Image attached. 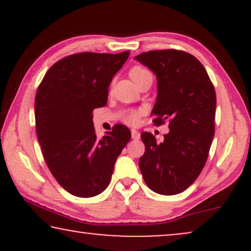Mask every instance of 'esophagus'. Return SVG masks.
Returning <instances> with one entry per match:
<instances>
[{"label":"esophagus","mask_w":251,"mask_h":251,"mask_svg":"<svg viewBox=\"0 0 251 251\" xmlns=\"http://www.w3.org/2000/svg\"><path fill=\"white\" fill-rule=\"evenodd\" d=\"M131 138L132 139H139L140 138V133L137 131L135 129H131Z\"/></svg>","instance_id":"1"}]
</instances>
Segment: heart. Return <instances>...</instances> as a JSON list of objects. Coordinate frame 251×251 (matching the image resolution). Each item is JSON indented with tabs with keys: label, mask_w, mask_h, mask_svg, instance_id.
<instances>
[{
	"label": "heart",
	"mask_w": 251,
	"mask_h": 251,
	"mask_svg": "<svg viewBox=\"0 0 251 251\" xmlns=\"http://www.w3.org/2000/svg\"><path fill=\"white\" fill-rule=\"evenodd\" d=\"M146 70H144V68L142 67H133L131 71H130V76H131V78L133 80V78L139 76V75H142L144 73H146ZM140 116V111H130L128 114H126V121L128 123H131V125H133V123H136L137 121H138Z\"/></svg>",
	"instance_id": "obj_1"
}]
</instances>
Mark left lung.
Listing matches in <instances>:
<instances>
[{
    "instance_id": "left-lung-1",
    "label": "left lung",
    "mask_w": 251,
    "mask_h": 251,
    "mask_svg": "<svg viewBox=\"0 0 251 251\" xmlns=\"http://www.w3.org/2000/svg\"><path fill=\"white\" fill-rule=\"evenodd\" d=\"M135 59L156 76L154 123L169 120L170 129L161 143L152 133H142L145 153L139 159L140 171L155 193H181L207 162L215 135V88L203 65L184 51H149Z\"/></svg>"
}]
</instances>
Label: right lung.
<instances>
[{
    "label": "right lung",
    "instance_id": "right-lung-1",
    "mask_svg": "<svg viewBox=\"0 0 251 251\" xmlns=\"http://www.w3.org/2000/svg\"><path fill=\"white\" fill-rule=\"evenodd\" d=\"M129 53L72 54L52 65L37 89L35 123L44 160L75 197L91 198L106 190L131 137L126 126L118 125L98 139L92 121L94 109L107 104L109 84Z\"/></svg>",
    "mask_w": 251,
    "mask_h": 251
}]
</instances>
